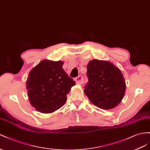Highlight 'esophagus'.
<instances>
[{
  "label": "esophagus",
  "mask_w": 150,
  "mask_h": 150,
  "mask_svg": "<svg viewBox=\"0 0 150 150\" xmlns=\"http://www.w3.org/2000/svg\"><path fill=\"white\" fill-rule=\"evenodd\" d=\"M76 84H82L83 82V78L82 76H79L75 79Z\"/></svg>",
  "instance_id": "obj_1"
}]
</instances>
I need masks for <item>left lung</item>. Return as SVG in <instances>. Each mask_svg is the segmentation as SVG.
<instances>
[{
  "label": "left lung",
  "mask_w": 150,
  "mask_h": 150,
  "mask_svg": "<svg viewBox=\"0 0 150 150\" xmlns=\"http://www.w3.org/2000/svg\"><path fill=\"white\" fill-rule=\"evenodd\" d=\"M88 82L84 89L89 100L102 109L115 108L122 100L126 82L121 71L110 62L94 59L87 65Z\"/></svg>",
  "instance_id": "1"
}]
</instances>
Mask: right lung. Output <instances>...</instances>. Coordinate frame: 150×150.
<instances>
[{"mask_svg": "<svg viewBox=\"0 0 150 150\" xmlns=\"http://www.w3.org/2000/svg\"><path fill=\"white\" fill-rule=\"evenodd\" d=\"M63 62L43 59L29 71L26 88L30 104L42 113H52L67 101L75 82L63 69Z\"/></svg>", "mask_w": 150, "mask_h": 150, "instance_id": "obj_1", "label": "right lung"}]
</instances>
